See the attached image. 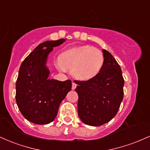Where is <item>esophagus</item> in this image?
<instances>
[{
	"instance_id": "esophagus-1",
	"label": "esophagus",
	"mask_w": 150,
	"mask_h": 150,
	"mask_svg": "<svg viewBox=\"0 0 150 150\" xmlns=\"http://www.w3.org/2000/svg\"><path fill=\"white\" fill-rule=\"evenodd\" d=\"M76 87H77V84L75 83V82H73V84H72V89L74 90V89L76 88Z\"/></svg>"
}]
</instances>
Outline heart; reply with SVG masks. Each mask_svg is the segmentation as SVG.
Masks as SVG:
<instances>
[{
	"instance_id": "heart-1",
	"label": "heart",
	"mask_w": 150,
	"mask_h": 150,
	"mask_svg": "<svg viewBox=\"0 0 150 150\" xmlns=\"http://www.w3.org/2000/svg\"><path fill=\"white\" fill-rule=\"evenodd\" d=\"M104 64V56L100 50L91 46L70 49L61 53L57 63L58 70H69L80 80H89L97 76Z\"/></svg>"
}]
</instances>
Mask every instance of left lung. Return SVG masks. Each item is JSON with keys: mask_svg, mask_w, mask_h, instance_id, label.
<instances>
[{"mask_svg": "<svg viewBox=\"0 0 150 150\" xmlns=\"http://www.w3.org/2000/svg\"><path fill=\"white\" fill-rule=\"evenodd\" d=\"M104 64L100 73L87 81H77V111L85 124L100 126L116 115L123 99V80L120 65L106 50H102Z\"/></svg>", "mask_w": 150, "mask_h": 150, "instance_id": "left-lung-1", "label": "left lung"}]
</instances>
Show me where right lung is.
Returning <instances> with one entry per match:
<instances>
[{"instance_id": "right-lung-1", "label": "right lung", "mask_w": 150, "mask_h": 150, "mask_svg": "<svg viewBox=\"0 0 150 150\" xmlns=\"http://www.w3.org/2000/svg\"><path fill=\"white\" fill-rule=\"evenodd\" d=\"M65 41L60 39L42 43L20 65L16 82V102L23 116L35 124L52 122L57 116L60 104L71 90V80H51L46 67L53 48Z\"/></svg>"}]
</instances>
